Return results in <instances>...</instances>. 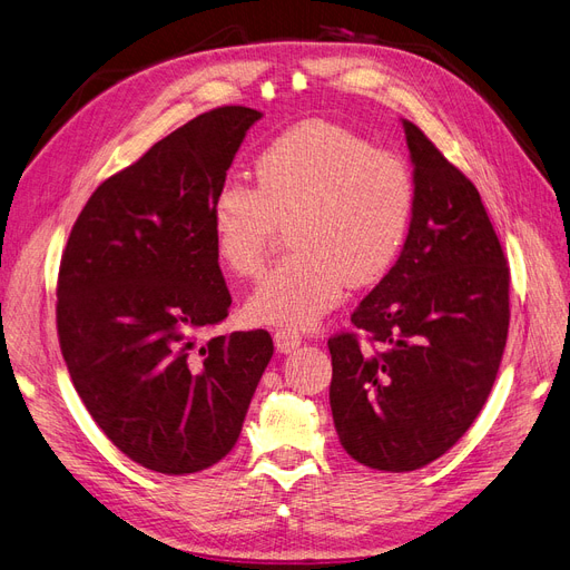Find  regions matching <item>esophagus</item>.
Instances as JSON below:
<instances>
[{"instance_id":"1","label":"esophagus","mask_w":570,"mask_h":570,"mask_svg":"<svg viewBox=\"0 0 570 570\" xmlns=\"http://www.w3.org/2000/svg\"><path fill=\"white\" fill-rule=\"evenodd\" d=\"M301 341L303 336L298 332H293V328H279V332L274 334V345H277L279 353H293L301 345Z\"/></svg>"}]
</instances>
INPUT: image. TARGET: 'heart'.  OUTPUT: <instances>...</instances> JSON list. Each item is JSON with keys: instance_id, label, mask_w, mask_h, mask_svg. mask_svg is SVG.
Returning <instances> with one entry per match:
<instances>
[{"instance_id": "b5f03b06", "label": "heart", "mask_w": 570, "mask_h": 570, "mask_svg": "<svg viewBox=\"0 0 570 570\" xmlns=\"http://www.w3.org/2000/svg\"><path fill=\"white\" fill-rule=\"evenodd\" d=\"M255 179L227 177L208 213L217 261L236 277L261 274L288 225L296 253L246 301L255 324H315L341 303L345 284L381 282L405 248L416 208L412 168L351 127H288L258 154Z\"/></svg>"}]
</instances>
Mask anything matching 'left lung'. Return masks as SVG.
Instances as JSON below:
<instances>
[{
  "label": "left lung",
  "mask_w": 570,
  "mask_h": 570,
  "mask_svg": "<svg viewBox=\"0 0 570 570\" xmlns=\"http://www.w3.org/2000/svg\"><path fill=\"white\" fill-rule=\"evenodd\" d=\"M402 127L416 181L410 236L353 312L357 332L328 338L341 445L393 473L431 464L469 431L509 332V267L479 189L414 122Z\"/></svg>",
  "instance_id": "1"
}]
</instances>
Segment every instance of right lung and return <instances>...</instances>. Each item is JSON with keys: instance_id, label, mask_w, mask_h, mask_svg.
<instances>
[{"instance_id": "1", "label": "right lung", "mask_w": 570, "mask_h": 570, "mask_svg": "<svg viewBox=\"0 0 570 570\" xmlns=\"http://www.w3.org/2000/svg\"><path fill=\"white\" fill-rule=\"evenodd\" d=\"M261 118L219 106L156 141L89 196L61 255L57 328L72 385L144 469L185 475L229 454L274 353L265 328L198 345L232 305L210 204Z\"/></svg>"}]
</instances>
